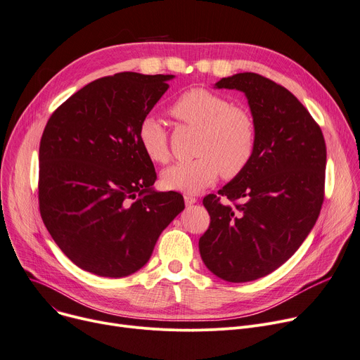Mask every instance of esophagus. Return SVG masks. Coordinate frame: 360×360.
<instances>
[{
	"instance_id": "34e87169",
	"label": "esophagus",
	"mask_w": 360,
	"mask_h": 360,
	"mask_svg": "<svg viewBox=\"0 0 360 360\" xmlns=\"http://www.w3.org/2000/svg\"><path fill=\"white\" fill-rule=\"evenodd\" d=\"M184 200H185V204L186 205H193V204H195L198 200H197V197H194V195H184Z\"/></svg>"
}]
</instances>
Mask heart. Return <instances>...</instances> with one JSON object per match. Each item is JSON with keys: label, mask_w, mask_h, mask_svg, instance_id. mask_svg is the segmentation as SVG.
<instances>
[{"label": "heart", "mask_w": 360, "mask_h": 360, "mask_svg": "<svg viewBox=\"0 0 360 360\" xmlns=\"http://www.w3.org/2000/svg\"><path fill=\"white\" fill-rule=\"evenodd\" d=\"M171 114L179 123L197 129L193 160L179 162L162 172L166 189L197 194L217 178L233 179L243 174L256 150V123L252 114L231 105L221 94L205 88L189 89L172 103ZM141 150L153 163L171 158L167 131L156 117L141 120L137 130Z\"/></svg>", "instance_id": "obj_1"}]
</instances>
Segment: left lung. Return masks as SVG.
Here are the masks:
<instances>
[{
    "label": "left lung",
    "instance_id": "left-lung-1",
    "mask_svg": "<svg viewBox=\"0 0 360 360\" xmlns=\"http://www.w3.org/2000/svg\"><path fill=\"white\" fill-rule=\"evenodd\" d=\"M215 88L246 94L257 140L246 171L204 197L211 221L200 253L214 275L249 282L278 269L314 227L324 201L326 141L295 95L265 77L243 72Z\"/></svg>",
    "mask_w": 360,
    "mask_h": 360
}]
</instances>
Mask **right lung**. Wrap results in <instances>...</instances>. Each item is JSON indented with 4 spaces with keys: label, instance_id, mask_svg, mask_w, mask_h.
<instances>
[{
    "label": "right lung",
    "instance_id": "1",
    "mask_svg": "<svg viewBox=\"0 0 360 360\" xmlns=\"http://www.w3.org/2000/svg\"><path fill=\"white\" fill-rule=\"evenodd\" d=\"M174 75L120 72L81 88L47 122L39 149V208L59 249L84 271L123 278L148 263L185 208L156 193L137 130Z\"/></svg>",
    "mask_w": 360,
    "mask_h": 360
}]
</instances>
